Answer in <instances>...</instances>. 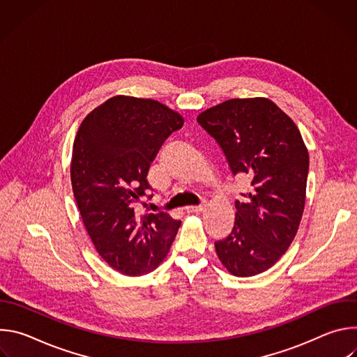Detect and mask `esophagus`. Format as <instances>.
<instances>
[{"mask_svg":"<svg viewBox=\"0 0 357 357\" xmlns=\"http://www.w3.org/2000/svg\"><path fill=\"white\" fill-rule=\"evenodd\" d=\"M206 206H208L206 202H202L199 206H186V208H185V212H186V213H202L203 211L206 209Z\"/></svg>","mask_w":357,"mask_h":357,"instance_id":"obj_1","label":"esophagus"}]
</instances>
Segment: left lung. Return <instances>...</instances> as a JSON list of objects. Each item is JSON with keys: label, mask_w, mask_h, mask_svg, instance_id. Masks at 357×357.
I'll return each mask as SVG.
<instances>
[{"label": "left lung", "mask_w": 357, "mask_h": 357, "mask_svg": "<svg viewBox=\"0 0 357 357\" xmlns=\"http://www.w3.org/2000/svg\"><path fill=\"white\" fill-rule=\"evenodd\" d=\"M197 123L223 149L234 175L251 192L236 200L231 233L215 243L220 263L236 277L273 267L291 245L305 206L308 149L295 123L266 97L230 98L202 112Z\"/></svg>", "instance_id": "8db88e82"}]
</instances>
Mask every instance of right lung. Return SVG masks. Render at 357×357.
<instances>
[{
  "label": "right lung",
  "instance_id": "right-lung-1",
  "mask_svg": "<svg viewBox=\"0 0 357 357\" xmlns=\"http://www.w3.org/2000/svg\"><path fill=\"white\" fill-rule=\"evenodd\" d=\"M182 126L183 117L157 100L114 96L77 130L70 162L77 208L98 256L124 275L154 271L181 226L168 213L137 209L151 189V162Z\"/></svg>",
  "mask_w": 357,
  "mask_h": 357
}]
</instances>
